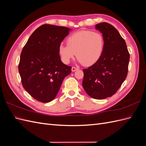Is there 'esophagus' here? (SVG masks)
I'll use <instances>...</instances> for the list:
<instances>
[{
	"label": "esophagus",
	"instance_id": "34e87169",
	"mask_svg": "<svg viewBox=\"0 0 146 146\" xmlns=\"http://www.w3.org/2000/svg\"><path fill=\"white\" fill-rule=\"evenodd\" d=\"M78 69L77 68H76V67H72V68H71V70H72V72H75V71H76V70H78Z\"/></svg>",
	"mask_w": 146,
	"mask_h": 146
}]
</instances>
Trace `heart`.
I'll return each instance as SVG.
<instances>
[{"instance_id":"b5f03b06","label":"heart","mask_w":146,"mask_h":146,"mask_svg":"<svg viewBox=\"0 0 146 146\" xmlns=\"http://www.w3.org/2000/svg\"><path fill=\"white\" fill-rule=\"evenodd\" d=\"M67 44H60L58 52L65 64L77 56L78 61L85 66L96 63L102 54L105 41L103 35L99 32L82 30L70 35L67 38Z\"/></svg>"}]
</instances>
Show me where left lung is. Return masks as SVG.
<instances>
[{
    "mask_svg": "<svg viewBox=\"0 0 146 146\" xmlns=\"http://www.w3.org/2000/svg\"><path fill=\"white\" fill-rule=\"evenodd\" d=\"M96 29L102 33L104 49L96 63L83 69L82 85L91 98L104 99L115 94L124 82L130 54L125 40L112 25L101 23Z\"/></svg>",
    "mask_w": 146,
    "mask_h": 146,
    "instance_id": "obj_1",
    "label": "left lung"
}]
</instances>
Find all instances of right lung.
<instances>
[{
    "label": "right lung",
    "mask_w": 146,
    "mask_h": 146,
    "mask_svg": "<svg viewBox=\"0 0 146 146\" xmlns=\"http://www.w3.org/2000/svg\"><path fill=\"white\" fill-rule=\"evenodd\" d=\"M71 29L44 24L34 31L22 50L19 72L22 84L36 100H54L71 67L60 59L58 47Z\"/></svg>",
    "instance_id": "obj_1"
}]
</instances>
